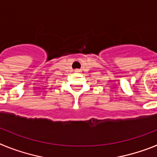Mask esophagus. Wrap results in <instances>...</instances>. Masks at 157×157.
<instances>
[{"instance_id":"34e87169","label":"esophagus","mask_w":157,"mask_h":157,"mask_svg":"<svg viewBox=\"0 0 157 157\" xmlns=\"http://www.w3.org/2000/svg\"><path fill=\"white\" fill-rule=\"evenodd\" d=\"M75 71L76 72H79L80 70H79V69H75Z\"/></svg>"}]
</instances>
